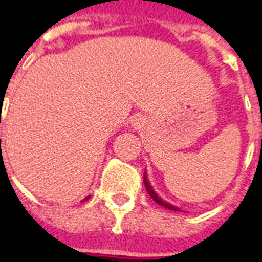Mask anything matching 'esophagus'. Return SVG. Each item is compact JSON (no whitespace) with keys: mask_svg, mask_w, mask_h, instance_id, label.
<instances>
[{"mask_svg":"<svg viewBox=\"0 0 262 262\" xmlns=\"http://www.w3.org/2000/svg\"><path fill=\"white\" fill-rule=\"evenodd\" d=\"M133 122H135V126H139V127H140V126H143L142 118H137V119H135Z\"/></svg>","mask_w":262,"mask_h":262,"instance_id":"34e87169","label":"esophagus"}]
</instances>
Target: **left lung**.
I'll use <instances>...</instances> for the list:
<instances>
[{
  "instance_id": "obj_1",
  "label": "left lung",
  "mask_w": 262,
  "mask_h": 262,
  "mask_svg": "<svg viewBox=\"0 0 262 262\" xmlns=\"http://www.w3.org/2000/svg\"><path fill=\"white\" fill-rule=\"evenodd\" d=\"M144 187H146V191H147L148 195L151 196V199H153L154 202L159 203V205H161V206H164V208L170 209V210H180V208H177V206H172L171 203H167L164 199H161V198H160L159 195L156 193V191L153 189V187H151V185H150V182H148L146 172H144Z\"/></svg>"
}]
</instances>
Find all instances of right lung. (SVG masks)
<instances>
[{"label": "right lung", "mask_w": 262, "mask_h": 262, "mask_svg": "<svg viewBox=\"0 0 262 262\" xmlns=\"http://www.w3.org/2000/svg\"><path fill=\"white\" fill-rule=\"evenodd\" d=\"M85 199H88V198H85Z\"/></svg>", "instance_id": "1"}]
</instances>
